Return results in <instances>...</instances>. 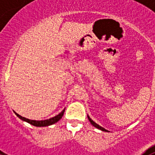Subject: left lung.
<instances>
[{
    "label": "left lung",
    "instance_id": "left-lung-1",
    "mask_svg": "<svg viewBox=\"0 0 155 155\" xmlns=\"http://www.w3.org/2000/svg\"><path fill=\"white\" fill-rule=\"evenodd\" d=\"M87 118H88V120H89V121H90V123H91V124H92V125L94 126V127H96V128L99 129V130H102V131H105V132H109V131H108L107 130H105V128H103V127H101V126L98 125V124H97L96 123H94V122L93 121V120H91V119L90 118V117L88 116H87Z\"/></svg>",
    "mask_w": 155,
    "mask_h": 155
}]
</instances>
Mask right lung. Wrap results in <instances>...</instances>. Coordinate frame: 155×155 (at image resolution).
Listing matches in <instances>:
<instances>
[{"label":"right lung","instance_id":"right-lung-1","mask_svg":"<svg viewBox=\"0 0 155 155\" xmlns=\"http://www.w3.org/2000/svg\"><path fill=\"white\" fill-rule=\"evenodd\" d=\"M64 111H65V109H64L61 113H59L58 115H57V116H54V117H53V118H50V119H49V120H40V121H39V120H29V119H26V118H25V117H22V116H20V115H18V113H16L15 112H14V113H15L16 116H17L19 119H21V120H23V121L27 122V123H28V124H30L31 125H32V126H35V127H46V126H50V125H52V124H56L57 122H58L59 120L62 118V116H64Z\"/></svg>","mask_w":155,"mask_h":155}]
</instances>
